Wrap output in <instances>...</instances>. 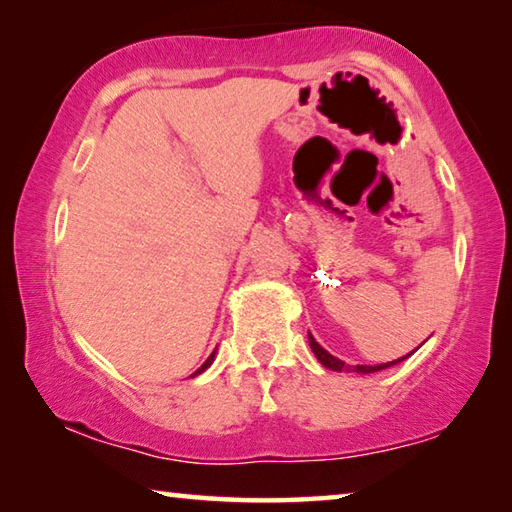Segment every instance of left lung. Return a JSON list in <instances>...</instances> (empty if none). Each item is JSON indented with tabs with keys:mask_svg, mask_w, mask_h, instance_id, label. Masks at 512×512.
Here are the masks:
<instances>
[{
	"mask_svg": "<svg viewBox=\"0 0 512 512\" xmlns=\"http://www.w3.org/2000/svg\"><path fill=\"white\" fill-rule=\"evenodd\" d=\"M309 345H311V350H314L316 359H318L320 363H323L325 368L334 370V372H361V375H368V372H377V370H384V368H388V366H395V363H400V361H404L406 357H409V354H406V357H402V359H395V361H391V363H379V366H350V363L336 359V357H332V354H329L325 348H320L318 341H316L311 334H309Z\"/></svg>",
	"mask_w": 512,
	"mask_h": 512,
	"instance_id": "8db88e82",
	"label": "left lung"
}]
</instances>
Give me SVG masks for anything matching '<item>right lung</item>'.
I'll list each match as a JSON object with an SVG mask.
<instances>
[{
	"mask_svg": "<svg viewBox=\"0 0 512 512\" xmlns=\"http://www.w3.org/2000/svg\"><path fill=\"white\" fill-rule=\"evenodd\" d=\"M212 361H214V352L210 354V357H207V361L203 363V366H201V368H198V370L194 372V375H192V377H196V375H201V372H203L205 368H210V366H212Z\"/></svg>",
	"mask_w": 512,
	"mask_h": 512,
	"instance_id": "obj_1",
	"label": "right lung"
}]
</instances>
